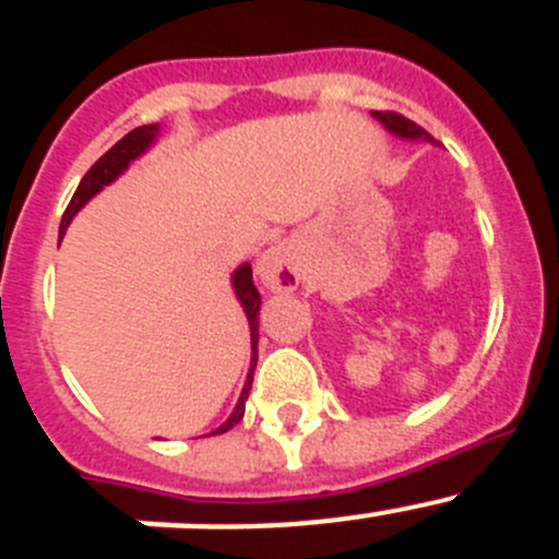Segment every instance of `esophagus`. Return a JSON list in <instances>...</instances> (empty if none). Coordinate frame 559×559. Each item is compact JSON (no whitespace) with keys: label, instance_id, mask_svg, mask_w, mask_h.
I'll return each mask as SVG.
<instances>
[{"label":"esophagus","instance_id":"1","mask_svg":"<svg viewBox=\"0 0 559 559\" xmlns=\"http://www.w3.org/2000/svg\"><path fill=\"white\" fill-rule=\"evenodd\" d=\"M257 275L262 281V286H267L270 292H292L297 286V281H300L295 253L284 246H275L270 251H264V257L257 264Z\"/></svg>","mask_w":559,"mask_h":559}]
</instances>
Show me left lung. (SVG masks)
Instances as JSON below:
<instances>
[{"label": "left lung", "mask_w": 559, "mask_h": 559, "mask_svg": "<svg viewBox=\"0 0 559 559\" xmlns=\"http://www.w3.org/2000/svg\"><path fill=\"white\" fill-rule=\"evenodd\" d=\"M373 116L379 118L386 129H392L394 134H400V138H425V140H430V143L436 140L430 132H427V129H421L419 123H414L411 118L400 116V112H394V110H373Z\"/></svg>", "instance_id": "left-lung-1"}]
</instances>
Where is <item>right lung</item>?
I'll use <instances>...</instances> for the list:
<instances>
[{
	"label": "right lung",
	"instance_id": "1",
	"mask_svg": "<svg viewBox=\"0 0 559 559\" xmlns=\"http://www.w3.org/2000/svg\"><path fill=\"white\" fill-rule=\"evenodd\" d=\"M156 132H159V127L156 123H145V127H138L132 129L129 134H123L121 140H118L116 145H112L110 151H105L103 156H99L97 162L92 165V170L83 175V180L78 183L75 194H72L70 205H67L64 216H61V227H59V235H64V229L70 227L72 216H75L78 211H81L83 205H86L88 200H92L94 194H97L103 186L110 183V180H116L118 175L127 170V165L132 159H138L140 154H143L145 148H148L151 143H154ZM233 284H235V295H238V300L243 302V311L248 316V324H251V373H248L246 379V386H243V394H240L238 405H235L233 416H229L227 421H224L222 427H218L216 432H227L233 430L235 425H238L240 419H243V411H246V397L248 392H251V381H253V368H257V343H259V302H262V297H259L257 286H253V278H251V267L243 264V267L238 270V273L233 275Z\"/></svg>",
	"mask_w": 559,
	"mask_h": 559
}]
</instances>
